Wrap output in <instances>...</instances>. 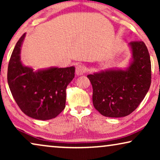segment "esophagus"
<instances>
[{
    "instance_id": "34e87169",
    "label": "esophagus",
    "mask_w": 160,
    "mask_h": 160,
    "mask_svg": "<svg viewBox=\"0 0 160 160\" xmlns=\"http://www.w3.org/2000/svg\"><path fill=\"white\" fill-rule=\"evenodd\" d=\"M86 68H85L84 65H78L76 68V73L77 76H82L85 73Z\"/></svg>"
}]
</instances>
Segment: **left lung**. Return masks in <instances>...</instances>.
Here are the masks:
<instances>
[{"label":"left lung","instance_id":"left-lung-1","mask_svg":"<svg viewBox=\"0 0 160 160\" xmlns=\"http://www.w3.org/2000/svg\"><path fill=\"white\" fill-rule=\"evenodd\" d=\"M128 46L132 57L126 68L101 70L87 76L92 85L94 107L104 117L130 114L150 88L152 66L147 47L143 41Z\"/></svg>","mask_w":160,"mask_h":160}]
</instances>
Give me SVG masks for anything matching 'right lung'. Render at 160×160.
<instances>
[{"label":"right lung","instance_id":"obj_1","mask_svg":"<svg viewBox=\"0 0 160 160\" xmlns=\"http://www.w3.org/2000/svg\"><path fill=\"white\" fill-rule=\"evenodd\" d=\"M26 33L17 41L11 56L7 80L13 98L28 117L38 120L55 118L63 111L66 87L75 76V67H50L34 71L21 61Z\"/></svg>","mask_w":160,"mask_h":160}]
</instances>
